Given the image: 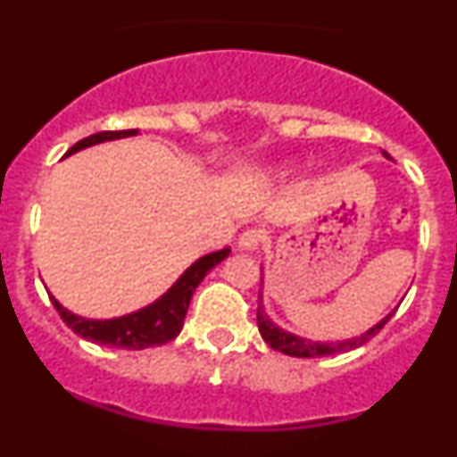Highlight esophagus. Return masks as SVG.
<instances>
[{
    "label": "esophagus",
    "instance_id": "esophagus-1",
    "mask_svg": "<svg viewBox=\"0 0 457 457\" xmlns=\"http://www.w3.org/2000/svg\"><path fill=\"white\" fill-rule=\"evenodd\" d=\"M261 241H262V232L261 229L252 228V229H245V232L238 237V247L245 252H254L258 250V245H261Z\"/></svg>",
    "mask_w": 457,
    "mask_h": 457
}]
</instances>
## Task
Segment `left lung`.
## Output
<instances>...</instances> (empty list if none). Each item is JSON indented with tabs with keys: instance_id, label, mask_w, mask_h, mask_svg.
Wrapping results in <instances>:
<instances>
[{
	"instance_id": "8db88e82",
	"label": "left lung",
	"mask_w": 457,
	"mask_h": 457,
	"mask_svg": "<svg viewBox=\"0 0 457 457\" xmlns=\"http://www.w3.org/2000/svg\"><path fill=\"white\" fill-rule=\"evenodd\" d=\"M385 156L389 159V154H386V152H385ZM394 314H395V310L391 312L386 318H382L378 325H373L370 331H365V334L358 336V338L343 340V343H312V340L298 338V336L280 329V327H276L274 322L267 318L265 312H262L261 296H258L256 320H258V331H261L262 340H265L271 349H276V352H280V353H287V356H296V358H318V356H331V353H343V352H349V349L361 347V345H365L367 340H371L373 336H376L378 331H380L382 327L391 320V316Z\"/></svg>"
}]
</instances>
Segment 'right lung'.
Masks as SVG:
<instances>
[{
  "label": "right lung",
  "instance_id": "right-lung-1",
  "mask_svg": "<svg viewBox=\"0 0 457 457\" xmlns=\"http://www.w3.org/2000/svg\"><path fill=\"white\" fill-rule=\"evenodd\" d=\"M139 130H105L96 132V135L86 137V139L77 141L75 145L68 150V154L77 150H84L95 143L121 139V137H132ZM229 254V247H223L219 252L199 258L192 267H187L186 274L152 305L143 307V310L128 314L121 318H110V320H87V318L71 314L63 310L57 303V298L50 296L54 310L63 318L68 327L75 331L81 338L90 340L96 345H108V347L117 349H145L156 347V345H165L172 338H177L179 331L183 329V320H186L187 307H190L192 294L199 287V283L205 278L207 271L214 265H219L225 256Z\"/></svg>",
  "mask_w": 457,
  "mask_h": 457
}]
</instances>
